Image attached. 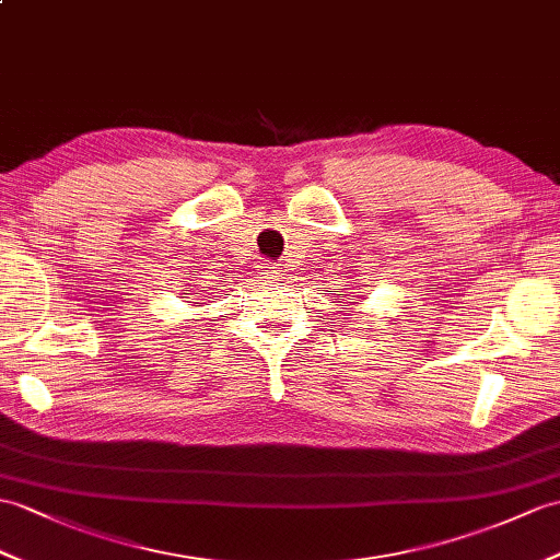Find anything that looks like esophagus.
Listing matches in <instances>:
<instances>
[{"label": "esophagus", "mask_w": 560, "mask_h": 560, "mask_svg": "<svg viewBox=\"0 0 560 560\" xmlns=\"http://www.w3.org/2000/svg\"><path fill=\"white\" fill-rule=\"evenodd\" d=\"M279 277H281V265H277V262H269L267 267H262V269L257 271V281L265 283V285L277 283Z\"/></svg>", "instance_id": "obj_1"}]
</instances>
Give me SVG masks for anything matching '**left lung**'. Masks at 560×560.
<instances>
[{"label": "left lung", "mask_w": 560, "mask_h": 560, "mask_svg": "<svg viewBox=\"0 0 560 560\" xmlns=\"http://www.w3.org/2000/svg\"><path fill=\"white\" fill-rule=\"evenodd\" d=\"M334 295H339V298H334V301H339V303H343V305H358V303H350V301H355V295L348 298V293H343V291H336ZM343 310L350 312V310H355V307H343Z\"/></svg>", "instance_id": "obj_1"}]
</instances>
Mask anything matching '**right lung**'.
Masks as SVG:
<instances>
[{"label": "right lung", "mask_w": 560, "mask_h": 560, "mask_svg": "<svg viewBox=\"0 0 560 560\" xmlns=\"http://www.w3.org/2000/svg\"><path fill=\"white\" fill-rule=\"evenodd\" d=\"M188 285H192V289H188L190 293H184V298L188 295L190 301H202V298H210L212 293V285L210 283H188ZM202 305V303H200Z\"/></svg>", "instance_id": "obj_1"}]
</instances>
